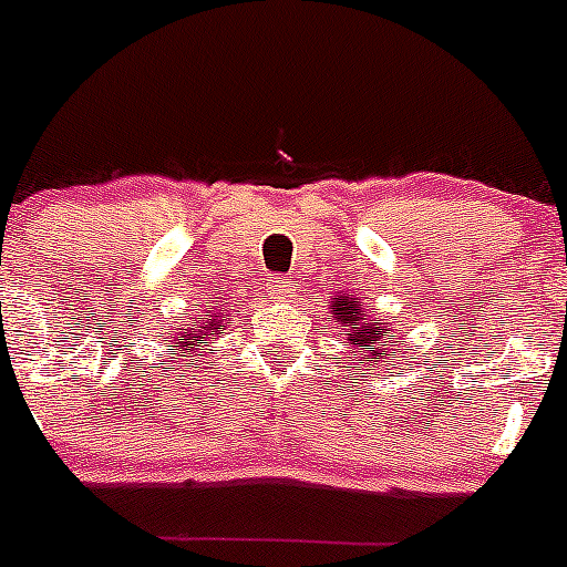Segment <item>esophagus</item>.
<instances>
[{"label":"esophagus","mask_w":567,"mask_h":567,"mask_svg":"<svg viewBox=\"0 0 567 567\" xmlns=\"http://www.w3.org/2000/svg\"><path fill=\"white\" fill-rule=\"evenodd\" d=\"M269 295H272V298H292L295 295V280L292 278H284V275H278V278H272L269 280Z\"/></svg>","instance_id":"34e87169"}]
</instances>
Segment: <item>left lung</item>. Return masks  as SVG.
<instances>
[{
	"label": "left lung",
	"mask_w": 567,
	"mask_h": 567,
	"mask_svg": "<svg viewBox=\"0 0 567 567\" xmlns=\"http://www.w3.org/2000/svg\"><path fill=\"white\" fill-rule=\"evenodd\" d=\"M332 318L334 323H343L349 327V343L354 346H371L372 349H365V354L380 363L385 360V349L394 343H400V332L398 329H389L383 323H374L369 315L363 312V303L358 298H346V295H338L332 300Z\"/></svg>",
	"instance_id": "left-lung-1"
}]
</instances>
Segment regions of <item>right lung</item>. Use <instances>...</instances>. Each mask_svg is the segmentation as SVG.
Here are the masks:
<instances>
[{"mask_svg":"<svg viewBox=\"0 0 567 567\" xmlns=\"http://www.w3.org/2000/svg\"><path fill=\"white\" fill-rule=\"evenodd\" d=\"M224 334V312L221 309H202V312L195 315V318L182 320V329L175 332L173 343L178 346V354L175 360H193L195 358V346L198 340H215ZM215 352V349H209Z\"/></svg>","mask_w":567,"mask_h":567,"instance_id":"1","label":"right lung"}]
</instances>
